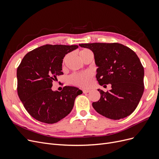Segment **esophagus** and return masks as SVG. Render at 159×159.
<instances>
[{"instance_id": "1", "label": "esophagus", "mask_w": 159, "mask_h": 159, "mask_svg": "<svg viewBox=\"0 0 159 159\" xmlns=\"http://www.w3.org/2000/svg\"><path fill=\"white\" fill-rule=\"evenodd\" d=\"M89 89H84L83 90V93H89Z\"/></svg>"}]
</instances>
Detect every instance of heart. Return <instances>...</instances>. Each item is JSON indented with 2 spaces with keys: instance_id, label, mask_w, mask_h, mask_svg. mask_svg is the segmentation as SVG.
Masks as SVG:
<instances>
[{
  "instance_id": "heart-1",
  "label": "heart",
  "mask_w": 159,
  "mask_h": 159,
  "mask_svg": "<svg viewBox=\"0 0 159 159\" xmlns=\"http://www.w3.org/2000/svg\"><path fill=\"white\" fill-rule=\"evenodd\" d=\"M92 54L89 50L85 49L81 50L80 52V56L81 59L84 57L85 56ZM71 56L70 54H67L63 60V64H65L69 58ZM70 80L71 82L74 84L80 86L81 88H89L92 82V74L89 71H85V72H81V73H75L72 75L70 78Z\"/></svg>"
}]
</instances>
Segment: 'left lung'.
Wrapping results in <instances>:
<instances>
[{"instance_id":"8db88e82","label":"left lung","mask_w":159,"mask_h":159,"mask_svg":"<svg viewBox=\"0 0 159 159\" xmlns=\"http://www.w3.org/2000/svg\"><path fill=\"white\" fill-rule=\"evenodd\" d=\"M93 52L100 85L111 84V89L101 94L92 103L98 113L118 120L131 115L140 102L144 91V68L135 52L119 43L81 44ZM105 86V85H104Z\"/></svg>"}]
</instances>
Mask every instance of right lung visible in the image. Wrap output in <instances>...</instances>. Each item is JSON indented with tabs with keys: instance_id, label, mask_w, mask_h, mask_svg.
Returning a JSON list of instances; mask_svg holds the SVG:
<instances>
[{
	"instance_id": "obj_1",
	"label": "right lung",
	"mask_w": 159,
	"mask_h": 159,
	"mask_svg": "<svg viewBox=\"0 0 159 159\" xmlns=\"http://www.w3.org/2000/svg\"><path fill=\"white\" fill-rule=\"evenodd\" d=\"M77 45L46 44L29 52L17 69V91L24 107L32 117L48 124L56 123L73 109L79 88L65 86L61 91H52L53 81L63 74L62 62L66 54Z\"/></svg>"
}]
</instances>
